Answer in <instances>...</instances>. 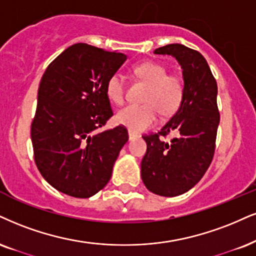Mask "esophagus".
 <instances>
[{"mask_svg":"<svg viewBox=\"0 0 256 256\" xmlns=\"http://www.w3.org/2000/svg\"><path fill=\"white\" fill-rule=\"evenodd\" d=\"M128 136H129V140H134V138H136L138 135L136 133H134V132L129 130L128 132Z\"/></svg>","mask_w":256,"mask_h":256,"instance_id":"obj_1","label":"esophagus"}]
</instances>
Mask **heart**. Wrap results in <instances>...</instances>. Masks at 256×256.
Here are the masks:
<instances>
[{"label":"heart","instance_id":"1","mask_svg":"<svg viewBox=\"0 0 256 256\" xmlns=\"http://www.w3.org/2000/svg\"><path fill=\"white\" fill-rule=\"evenodd\" d=\"M135 74L144 83L148 89L144 96L142 106H128L116 114V121L129 130L142 132L156 122L159 112L164 115L174 112L180 106L184 98L185 85L182 77L167 74L165 65L156 62H146L135 68ZM106 96L115 104L124 102L126 89L122 74H112L106 82Z\"/></svg>","mask_w":256,"mask_h":256}]
</instances>
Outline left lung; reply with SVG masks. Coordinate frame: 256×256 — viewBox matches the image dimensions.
<instances>
[{
	"instance_id": "1",
	"label": "left lung",
	"mask_w": 256,
	"mask_h": 256,
	"mask_svg": "<svg viewBox=\"0 0 256 256\" xmlns=\"http://www.w3.org/2000/svg\"><path fill=\"white\" fill-rule=\"evenodd\" d=\"M154 53L178 60L185 92L171 120L158 133L142 136L147 150L141 162V178L153 194L176 197L194 188L212 162L220 124L217 83L204 56L194 50L171 44ZM170 132L176 136L167 143L162 138Z\"/></svg>"
}]
</instances>
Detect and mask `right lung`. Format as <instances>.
Wrapping results in <instances>:
<instances>
[{"mask_svg":"<svg viewBox=\"0 0 256 256\" xmlns=\"http://www.w3.org/2000/svg\"><path fill=\"white\" fill-rule=\"evenodd\" d=\"M126 60L123 53L74 44L46 68L30 138L38 170L56 190L89 198L112 178L128 132L98 129L114 115L106 82Z\"/></svg>","mask_w":256,"mask_h":256,"instance_id":"obj_1","label":"right lung"}]
</instances>
